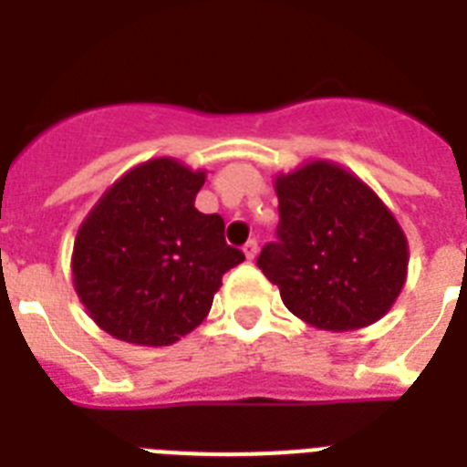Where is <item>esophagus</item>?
Returning <instances> with one entry per match:
<instances>
[{"label": "esophagus", "instance_id": "obj_1", "mask_svg": "<svg viewBox=\"0 0 467 467\" xmlns=\"http://www.w3.org/2000/svg\"><path fill=\"white\" fill-rule=\"evenodd\" d=\"M243 253H245V257H248V260H255V255H257V241H253V238H250V241L245 243V245H243Z\"/></svg>", "mask_w": 467, "mask_h": 467}]
</instances>
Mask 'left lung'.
Wrapping results in <instances>:
<instances>
[{"mask_svg":"<svg viewBox=\"0 0 467 467\" xmlns=\"http://www.w3.org/2000/svg\"><path fill=\"white\" fill-rule=\"evenodd\" d=\"M276 241L257 267L307 325L353 331L384 317L406 284L408 241L377 192L317 160L275 181Z\"/></svg>","mask_w":467,"mask_h":467,"instance_id":"obj_1","label":"left lung"}]
</instances>
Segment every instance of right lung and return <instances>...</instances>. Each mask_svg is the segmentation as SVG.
I'll return each mask as SVG.
<instances>
[{"mask_svg":"<svg viewBox=\"0 0 467 467\" xmlns=\"http://www.w3.org/2000/svg\"><path fill=\"white\" fill-rule=\"evenodd\" d=\"M205 171L171 157L126 171L73 243V286L95 325L138 346H169L207 317L222 276L245 260L224 219L195 210Z\"/></svg>","mask_w":467,"mask_h":467,"instance_id":"1","label":"right lung"}]
</instances>
